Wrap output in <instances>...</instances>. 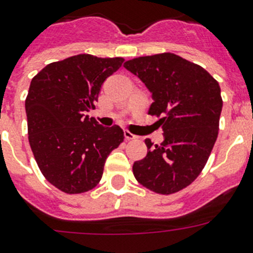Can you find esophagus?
<instances>
[{
	"mask_svg": "<svg viewBox=\"0 0 253 253\" xmlns=\"http://www.w3.org/2000/svg\"><path fill=\"white\" fill-rule=\"evenodd\" d=\"M124 137H125V139H126V140H135V139H138L137 135H134V134L130 133V131H129V130H125L124 131Z\"/></svg>",
	"mask_w": 253,
	"mask_h": 253,
	"instance_id": "esophagus-1",
	"label": "esophagus"
}]
</instances>
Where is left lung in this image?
Returning <instances> with one entry per match:
<instances>
[{"label": "left lung", "mask_w": 253, "mask_h": 253, "mask_svg": "<svg viewBox=\"0 0 253 253\" xmlns=\"http://www.w3.org/2000/svg\"><path fill=\"white\" fill-rule=\"evenodd\" d=\"M124 67L152 92L148 114L160 118L165 135L160 146L146 139L148 152L134 162V176L154 193H177L200 175L218 137L223 106L218 81L173 53L134 58Z\"/></svg>", "instance_id": "1"}]
</instances>
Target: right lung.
Returning a JSON list of instances; mask_svg holds the SVG:
<instances>
[{"mask_svg": "<svg viewBox=\"0 0 253 253\" xmlns=\"http://www.w3.org/2000/svg\"><path fill=\"white\" fill-rule=\"evenodd\" d=\"M123 62L78 54L48 64L31 80L25 100L29 143L44 177L63 193L93 189L107 156L124 140L119 125L105 128L86 115Z\"/></svg>", "mask_w": 253, "mask_h": 253, "instance_id": "1", "label": "right lung"}]
</instances>
